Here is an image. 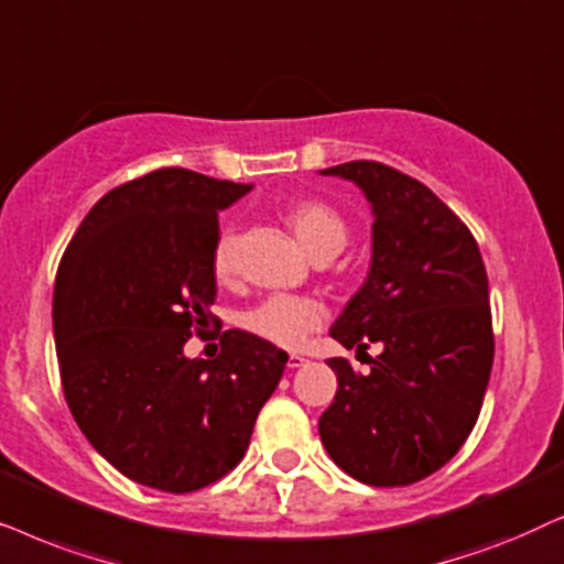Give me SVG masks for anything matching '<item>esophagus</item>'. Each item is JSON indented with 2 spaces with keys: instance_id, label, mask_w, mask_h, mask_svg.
<instances>
[{
  "instance_id": "1",
  "label": "esophagus",
  "mask_w": 564,
  "mask_h": 564,
  "mask_svg": "<svg viewBox=\"0 0 564 564\" xmlns=\"http://www.w3.org/2000/svg\"><path fill=\"white\" fill-rule=\"evenodd\" d=\"M304 364H306V358L299 356V352H291L289 356V369H302Z\"/></svg>"
}]
</instances>
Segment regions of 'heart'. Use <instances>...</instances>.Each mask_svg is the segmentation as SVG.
Listing matches in <instances>:
<instances>
[{"instance_id":"obj_1","label":"heart","mask_w":564,"mask_h":564,"mask_svg":"<svg viewBox=\"0 0 564 564\" xmlns=\"http://www.w3.org/2000/svg\"><path fill=\"white\" fill-rule=\"evenodd\" d=\"M286 224L314 260H329L348 242V221L325 200L304 198L286 208ZM212 273L219 283L237 275V235L224 229L212 250ZM325 319L322 306L310 296L273 294L245 314L242 325L260 340L278 348H299Z\"/></svg>"}]
</instances>
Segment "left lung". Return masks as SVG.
I'll list each match as a JSON object with an SVG mask.
<instances>
[{
	"label": "left lung",
	"mask_w": 564,
	"mask_h": 564,
	"mask_svg": "<svg viewBox=\"0 0 564 564\" xmlns=\"http://www.w3.org/2000/svg\"><path fill=\"white\" fill-rule=\"evenodd\" d=\"M371 204V268L329 335L369 358H329L337 392L319 438L343 471L373 487L412 485L459 452L492 369L490 289L464 221L415 177L381 162L319 170ZM371 341L382 352H365Z\"/></svg>",
	"instance_id": "left-lung-1"
}]
</instances>
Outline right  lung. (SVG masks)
<instances>
[{"label":"right lung","mask_w":564,"mask_h":564,"mask_svg":"<svg viewBox=\"0 0 564 564\" xmlns=\"http://www.w3.org/2000/svg\"><path fill=\"white\" fill-rule=\"evenodd\" d=\"M252 185L164 167L112 187L66 247L54 289L64 397L120 475L193 492L235 469L289 356L245 329L216 358L185 343L214 317L219 212Z\"/></svg>","instance_id":"right-lung-1"}]
</instances>
